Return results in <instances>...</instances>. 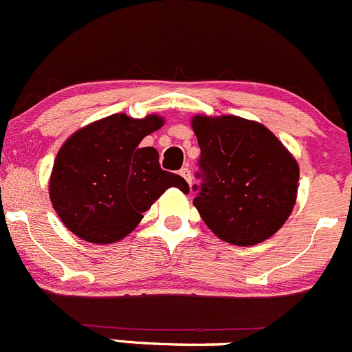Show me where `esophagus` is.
Returning <instances> with one entry per match:
<instances>
[{"label": "esophagus", "instance_id": "obj_1", "mask_svg": "<svg viewBox=\"0 0 352 352\" xmlns=\"http://www.w3.org/2000/svg\"><path fill=\"white\" fill-rule=\"evenodd\" d=\"M179 174H182L183 178L186 179V183H188V185L192 186V174H190V169H188V167H183V169L179 170Z\"/></svg>", "mask_w": 352, "mask_h": 352}]
</instances>
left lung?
I'll use <instances>...</instances> for the list:
<instances>
[{
	"mask_svg": "<svg viewBox=\"0 0 352 352\" xmlns=\"http://www.w3.org/2000/svg\"><path fill=\"white\" fill-rule=\"evenodd\" d=\"M200 146L193 206L224 242L256 245L278 232L294 206L299 166L263 124L236 116L192 119Z\"/></svg>",
	"mask_w": 352,
	"mask_h": 352,
	"instance_id": "obj_1",
	"label": "left lung"
}]
</instances>
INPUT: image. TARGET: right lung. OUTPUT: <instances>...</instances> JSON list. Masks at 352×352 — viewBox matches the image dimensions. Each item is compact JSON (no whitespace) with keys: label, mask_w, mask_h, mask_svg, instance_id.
Masks as SVG:
<instances>
[{"label":"right lung","mask_w":352,"mask_h":352,"mask_svg":"<svg viewBox=\"0 0 352 352\" xmlns=\"http://www.w3.org/2000/svg\"><path fill=\"white\" fill-rule=\"evenodd\" d=\"M164 124L159 116L113 113L74 133L58 150L50 178L53 209L67 228L91 243H113L138 226L170 186L188 192L179 174L160 169L159 152L140 146Z\"/></svg>","instance_id":"obj_1"}]
</instances>
